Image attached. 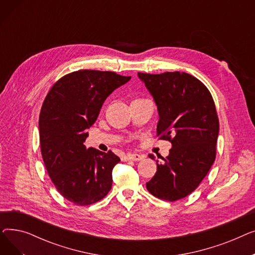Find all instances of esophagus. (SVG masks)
<instances>
[{
    "label": "esophagus",
    "mask_w": 255,
    "mask_h": 255,
    "mask_svg": "<svg viewBox=\"0 0 255 255\" xmlns=\"http://www.w3.org/2000/svg\"><path fill=\"white\" fill-rule=\"evenodd\" d=\"M143 158H144V155L136 154V153H133V154L129 153L124 157V160L125 161H127V160H132V161H139V160H141Z\"/></svg>",
    "instance_id": "obj_1"
}]
</instances>
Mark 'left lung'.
I'll return each instance as SVG.
<instances>
[{
	"mask_svg": "<svg viewBox=\"0 0 255 255\" xmlns=\"http://www.w3.org/2000/svg\"><path fill=\"white\" fill-rule=\"evenodd\" d=\"M158 107L157 137L171 142L155 176L146 183L154 196L175 202L192 193L215 161L219 119L209 89L186 72H138ZM149 157L155 159L153 154Z\"/></svg>",
	"mask_w": 255,
	"mask_h": 255,
	"instance_id": "obj_1",
	"label": "left lung"
}]
</instances>
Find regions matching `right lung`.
I'll list each match as a JSON object with an SVG mask.
<instances>
[{"mask_svg":"<svg viewBox=\"0 0 255 255\" xmlns=\"http://www.w3.org/2000/svg\"><path fill=\"white\" fill-rule=\"evenodd\" d=\"M130 78L80 69L57 80L42 103L39 135L46 170L60 194L77 206L95 204L112 189L113 168L121 159L84 142L107 96Z\"/></svg>","mask_w":255,"mask_h":255,"instance_id":"add662e5","label":"right lung"}]
</instances>
